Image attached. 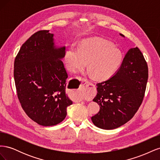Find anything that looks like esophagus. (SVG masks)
<instances>
[{
	"mask_svg": "<svg viewBox=\"0 0 160 160\" xmlns=\"http://www.w3.org/2000/svg\"><path fill=\"white\" fill-rule=\"evenodd\" d=\"M85 84H86V85H87V86H88V85H92V86H94V85H93V84L91 82H90V81H88V82H86Z\"/></svg>",
	"mask_w": 160,
	"mask_h": 160,
	"instance_id": "1",
	"label": "esophagus"
}]
</instances>
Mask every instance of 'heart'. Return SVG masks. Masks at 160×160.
<instances>
[{"label": "heart", "mask_w": 160, "mask_h": 160, "mask_svg": "<svg viewBox=\"0 0 160 160\" xmlns=\"http://www.w3.org/2000/svg\"><path fill=\"white\" fill-rule=\"evenodd\" d=\"M67 68L76 72L84 67L88 61L91 73L98 79L112 75L122 61V52L112 43L101 38H89L82 41L79 47L72 45L65 52Z\"/></svg>", "instance_id": "heart-1"}]
</instances>
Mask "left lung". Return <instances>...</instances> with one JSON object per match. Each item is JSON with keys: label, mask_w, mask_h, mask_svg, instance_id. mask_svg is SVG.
Instances as JSON below:
<instances>
[{"label": "left lung", "mask_w": 160, "mask_h": 160, "mask_svg": "<svg viewBox=\"0 0 160 160\" xmlns=\"http://www.w3.org/2000/svg\"><path fill=\"white\" fill-rule=\"evenodd\" d=\"M148 79V67L143 54L137 47L131 48L115 74L96 85L98 94L93 101L100 109L91 118L95 126L113 129L129 122L142 103Z\"/></svg>", "instance_id": "obj_1"}]
</instances>
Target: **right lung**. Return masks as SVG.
<instances>
[{"label": "right lung", "instance_id": "obj_1", "mask_svg": "<svg viewBox=\"0 0 160 160\" xmlns=\"http://www.w3.org/2000/svg\"><path fill=\"white\" fill-rule=\"evenodd\" d=\"M49 31L35 32L22 44L14 60V78L23 110L42 126L61 123L72 101L66 94L68 75L65 46L57 47Z\"/></svg>", "mask_w": 160, "mask_h": 160}]
</instances>
